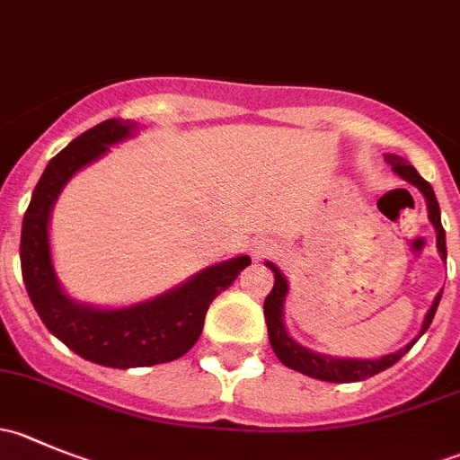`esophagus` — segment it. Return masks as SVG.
Here are the masks:
<instances>
[{
  "instance_id": "esophagus-1",
  "label": "esophagus",
  "mask_w": 460,
  "mask_h": 460,
  "mask_svg": "<svg viewBox=\"0 0 460 460\" xmlns=\"http://www.w3.org/2000/svg\"><path fill=\"white\" fill-rule=\"evenodd\" d=\"M273 252V244L269 240H253L252 243V256L260 258V256H267V253Z\"/></svg>"
}]
</instances>
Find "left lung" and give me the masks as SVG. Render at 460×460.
Masks as SVG:
<instances>
[{"mask_svg":"<svg viewBox=\"0 0 460 460\" xmlns=\"http://www.w3.org/2000/svg\"><path fill=\"white\" fill-rule=\"evenodd\" d=\"M385 162L401 175L405 182L414 184L420 193L425 196V202H428V211H429V220L436 229V247H438L440 256L447 258V247H445V229L440 225V208H438V200L434 196V189L428 180L420 178L419 171L401 155H394V153H387L385 155ZM267 267L273 271V289L271 294L264 298V320H267V332H269V342H271L273 351L276 356L280 358L282 365H287L289 369H296V372L305 374V376H312V378L318 380H327V383H358V380L365 378H372V376L385 372L387 367H392L394 363L402 358L407 351L414 347V342L423 336L425 332L429 329L431 318H434L436 307L440 303V296L443 291H438L431 303L428 316L423 320V327H420V333L405 345L402 349H398L396 354H387V356H380V358H336V356H327V354H318V351L307 349L303 347L300 342H296L294 338L287 333L285 327V298H287V291H289V282L285 280V276L280 273V269L276 267L273 262H267Z\"/></svg>","mask_w":460,"mask_h":460,"instance_id":"8db88e82","label":"left lung"}]
</instances>
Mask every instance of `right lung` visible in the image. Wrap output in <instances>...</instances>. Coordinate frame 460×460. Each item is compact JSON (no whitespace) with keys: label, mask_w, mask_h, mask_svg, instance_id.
I'll list each match as a JSON object with an SVG mask.
<instances>
[{"label":"right lung","mask_w":460,"mask_h":460,"mask_svg":"<svg viewBox=\"0 0 460 460\" xmlns=\"http://www.w3.org/2000/svg\"><path fill=\"white\" fill-rule=\"evenodd\" d=\"M137 128V122L113 118L75 137L49 162L22 222V276L41 323L77 356L115 369L151 367L187 354L200 338L208 305L252 264L249 256L211 264L166 294L131 307L102 309L66 296L50 256L53 204L82 166L104 155L113 144L136 136Z\"/></svg>","instance_id":"1"}]
</instances>
